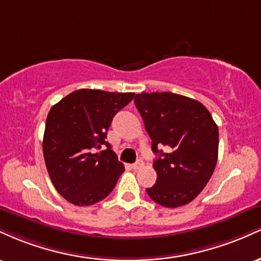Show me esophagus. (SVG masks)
I'll return each mask as SVG.
<instances>
[{
    "instance_id": "esophagus-1",
    "label": "esophagus",
    "mask_w": 261,
    "mask_h": 261,
    "mask_svg": "<svg viewBox=\"0 0 261 261\" xmlns=\"http://www.w3.org/2000/svg\"><path fill=\"white\" fill-rule=\"evenodd\" d=\"M143 167V162L141 161V160H139L136 162V163H134L133 164V168L135 169V170H137V169H141Z\"/></svg>"
}]
</instances>
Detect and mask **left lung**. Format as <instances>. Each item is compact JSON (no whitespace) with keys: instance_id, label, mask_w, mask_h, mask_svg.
<instances>
[{"instance_id":"left-lung-1","label":"left lung","mask_w":261,"mask_h":261,"mask_svg":"<svg viewBox=\"0 0 261 261\" xmlns=\"http://www.w3.org/2000/svg\"><path fill=\"white\" fill-rule=\"evenodd\" d=\"M135 106L152 140L157 180L146 189L164 207L193 201L206 187L218 157V127L200 101L170 92L141 93ZM164 145L163 152L158 147Z\"/></svg>"}]
</instances>
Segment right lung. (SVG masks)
Segmentation results:
<instances>
[{"instance_id":"right-lung-1","label":"right lung","mask_w":261,"mask_h":261,"mask_svg":"<svg viewBox=\"0 0 261 261\" xmlns=\"http://www.w3.org/2000/svg\"><path fill=\"white\" fill-rule=\"evenodd\" d=\"M134 95L79 89L50 109L43 139L44 160L54 187L68 202L93 205L115 188L125 169L106 139L114 115ZM103 145L107 148L95 154Z\"/></svg>"}]
</instances>
